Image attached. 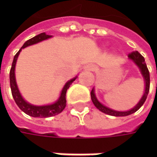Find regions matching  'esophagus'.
<instances>
[{"mask_svg": "<svg viewBox=\"0 0 157 157\" xmlns=\"http://www.w3.org/2000/svg\"><path fill=\"white\" fill-rule=\"evenodd\" d=\"M86 68L88 71H94V70L95 69V67H94V65H92V64H89V65H87Z\"/></svg>", "mask_w": 157, "mask_h": 157, "instance_id": "esophagus-1", "label": "esophagus"}]
</instances>
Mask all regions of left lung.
<instances>
[{
	"instance_id": "obj_1",
	"label": "left lung",
	"mask_w": 157,
	"mask_h": 157,
	"mask_svg": "<svg viewBox=\"0 0 157 157\" xmlns=\"http://www.w3.org/2000/svg\"><path fill=\"white\" fill-rule=\"evenodd\" d=\"M128 57L130 59H132L135 63H136V65L140 68L141 70V72H142V76L144 78V80H145V92H144V94L142 96V98L141 99V100L139 101V103L134 107L132 108L129 111H126V112H119V111H114V110H112L110 108L106 107L105 105H103L101 103H100L98 100L96 99V96L94 94V90L93 89L91 91V99H92V101L94 104V105L100 110L102 113H105L106 114H109V115H112V116H127V115H129V114H132L134 113L135 112H136L138 109H140V107L142 106L145 100L147 99V96H148V92H149V84H150V78H149V71H148V67L146 65V63H145V59L144 57H142V55L139 53V52L136 51V52H131L128 54Z\"/></svg>"
}]
</instances>
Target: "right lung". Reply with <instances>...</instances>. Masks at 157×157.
<instances>
[{"instance_id":"1","label":"right lung","mask_w":157,"mask_h":157,"mask_svg":"<svg viewBox=\"0 0 157 157\" xmlns=\"http://www.w3.org/2000/svg\"><path fill=\"white\" fill-rule=\"evenodd\" d=\"M52 37V36L46 35L45 33H41L36 36H34L32 38L26 41L24 43V44L21 46V48L19 50V52H17L14 57V60L12 63V66L10 69V72H9V80H10V88H11V93H12V96L15 100L16 105L19 106V108L21 111H23L25 113H27L28 115L32 116V117H39V118H46V117H52V116H55L58 113H60L63 111L66 105V91L67 89L70 87L71 84L74 81L76 78L71 79L68 81L65 86H63V90L61 95L59 97V99L57 100V102H55L54 104L48 105H41V106H36V105H33L31 104H29L25 100L22 99L21 94L19 93V90L16 86V82H15V63L17 60V57L19 56V53L21 51V49L27 47V46L32 45L36 43H39L43 40L48 39Z\"/></svg>"}]
</instances>
